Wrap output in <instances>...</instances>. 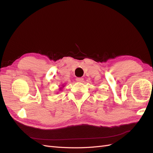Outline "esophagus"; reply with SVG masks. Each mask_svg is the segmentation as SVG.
Masks as SVG:
<instances>
[{
  "label": "esophagus",
  "mask_w": 153,
  "mask_h": 153,
  "mask_svg": "<svg viewBox=\"0 0 153 153\" xmlns=\"http://www.w3.org/2000/svg\"><path fill=\"white\" fill-rule=\"evenodd\" d=\"M76 80L78 82H82L83 80H84V78H76Z\"/></svg>",
  "instance_id": "esophagus-1"
}]
</instances>
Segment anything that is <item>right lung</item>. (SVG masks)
I'll return each mask as SVG.
<instances>
[{
    "mask_svg": "<svg viewBox=\"0 0 153 153\" xmlns=\"http://www.w3.org/2000/svg\"><path fill=\"white\" fill-rule=\"evenodd\" d=\"M64 87V86H63Z\"/></svg>",
    "mask_w": 153,
    "mask_h": 153,
    "instance_id": "right-lung-1",
    "label": "right lung"
}]
</instances>
